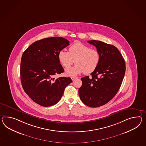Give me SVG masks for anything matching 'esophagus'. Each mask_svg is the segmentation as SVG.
Returning <instances> with one entry per match:
<instances>
[{"mask_svg":"<svg viewBox=\"0 0 146 146\" xmlns=\"http://www.w3.org/2000/svg\"><path fill=\"white\" fill-rule=\"evenodd\" d=\"M76 78V77H74V76H72V77H71V79H72V81H74V80L75 79V78Z\"/></svg>","mask_w":146,"mask_h":146,"instance_id":"34e87169","label":"esophagus"}]
</instances>
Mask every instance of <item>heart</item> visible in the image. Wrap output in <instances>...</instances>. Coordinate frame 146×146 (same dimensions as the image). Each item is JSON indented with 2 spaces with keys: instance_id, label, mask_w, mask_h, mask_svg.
<instances>
[{
  "instance_id": "1",
  "label": "heart",
  "mask_w": 146,
  "mask_h": 146,
  "mask_svg": "<svg viewBox=\"0 0 146 146\" xmlns=\"http://www.w3.org/2000/svg\"><path fill=\"white\" fill-rule=\"evenodd\" d=\"M58 59L64 68H69L75 63L76 65L67 68L65 74L68 76H73L84 72L90 74L98 68L100 61L99 52L94 48L81 42H76L70 46L68 52L61 50L58 53Z\"/></svg>"
}]
</instances>
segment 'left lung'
<instances>
[{"label":"left lung","mask_w":146,"mask_h":146,"mask_svg":"<svg viewBox=\"0 0 146 146\" xmlns=\"http://www.w3.org/2000/svg\"><path fill=\"white\" fill-rule=\"evenodd\" d=\"M96 47L100 61L96 70L81 78L78 94L82 102L89 107H100L109 102L120 88L125 71L124 58L116 47L99 40H89Z\"/></svg>","instance_id":"8db88e82"}]
</instances>
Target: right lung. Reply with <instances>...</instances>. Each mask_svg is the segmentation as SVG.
Returning <instances> with one entry per match:
<instances>
[{"label": "right lung", "mask_w": 146, "mask_h": 146, "mask_svg": "<svg viewBox=\"0 0 146 146\" xmlns=\"http://www.w3.org/2000/svg\"><path fill=\"white\" fill-rule=\"evenodd\" d=\"M69 45L61 37L46 38L33 43L22 55L21 80L25 92L34 102L43 107H50L60 100L70 78L53 76L64 69L58 59V52Z\"/></svg>", "instance_id": "right-lung-1"}]
</instances>
